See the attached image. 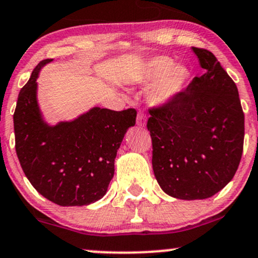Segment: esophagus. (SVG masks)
I'll list each match as a JSON object with an SVG mask.
<instances>
[{
	"mask_svg": "<svg viewBox=\"0 0 258 258\" xmlns=\"http://www.w3.org/2000/svg\"><path fill=\"white\" fill-rule=\"evenodd\" d=\"M146 123H147V118H146V114L142 113V112H139L138 113V119H136V124H138L140 128H144V126H146Z\"/></svg>",
	"mask_w": 258,
	"mask_h": 258,
	"instance_id": "34e87169",
	"label": "esophagus"
}]
</instances>
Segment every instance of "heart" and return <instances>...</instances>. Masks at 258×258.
I'll list each match as a JSON object with an SVG mask.
<instances>
[{"mask_svg":"<svg viewBox=\"0 0 258 258\" xmlns=\"http://www.w3.org/2000/svg\"><path fill=\"white\" fill-rule=\"evenodd\" d=\"M190 72L187 66L175 63L169 56H153L141 63L134 77L135 84L150 87L147 100L153 107H168L187 89Z\"/></svg>","mask_w":258,"mask_h":258,"instance_id":"b5f03b06","label":"heart"}]
</instances>
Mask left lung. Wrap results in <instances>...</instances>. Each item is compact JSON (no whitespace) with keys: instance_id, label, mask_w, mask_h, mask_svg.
I'll return each mask as SVG.
<instances>
[{"instance_id":"left-lung-1","label":"left lung","mask_w":258,"mask_h":258,"mask_svg":"<svg viewBox=\"0 0 258 258\" xmlns=\"http://www.w3.org/2000/svg\"><path fill=\"white\" fill-rule=\"evenodd\" d=\"M192 50L207 72L147 122L154 176L166 195L183 201L210 198L231 182L244 145L237 86L211 51Z\"/></svg>"}]
</instances>
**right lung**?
I'll list each match as a JSON object with an SVG mask.
<instances>
[{"label": "right lung", "mask_w": 258, "mask_h": 258, "mask_svg": "<svg viewBox=\"0 0 258 258\" xmlns=\"http://www.w3.org/2000/svg\"><path fill=\"white\" fill-rule=\"evenodd\" d=\"M36 66L21 88L13 116L15 151L27 180L39 195L60 207H83L106 195L124 135L136 111L89 108L74 119L50 124L39 107Z\"/></svg>", "instance_id": "right-lung-1"}]
</instances>
